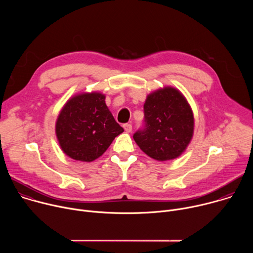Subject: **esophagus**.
Returning <instances> with one entry per match:
<instances>
[{"label": "esophagus", "mask_w": 253, "mask_h": 253, "mask_svg": "<svg viewBox=\"0 0 253 253\" xmlns=\"http://www.w3.org/2000/svg\"><path fill=\"white\" fill-rule=\"evenodd\" d=\"M123 128L124 130L127 132V133H130L132 131V125L131 124H124L123 125Z\"/></svg>", "instance_id": "1"}]
</instances>
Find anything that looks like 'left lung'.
<instances>
[{
    "label": "left lung",
    "instance_id": "8db88e82",
    "mask_svg": "<svg viewBox=\"0 0 253 253\" xmlns=\"http://www.w3.org/2000/svg\"><path fill=\"white\" fill-rule=\"evenodd\" d=\"M145 129L133 138L139 148L157 161L181 156L194 133V116L185 96L177 88L165 86L147 95L144 103Z\"/></svg>",
    "mask_w": 253,
    "mask_h": 253
}]
</instances>
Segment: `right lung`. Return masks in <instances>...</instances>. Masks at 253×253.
Wrapping results in <instances>:
<instances>
[{"label":"right lung","instance_id":"right-lung-1","mask_svg":"<svg viewBox=\"0 0 253 253\" xmlns=\"http://www.w3.org/2000/svg\"><path fill=\"white\" fill-rule=\"evenodd\" d=\"M105 94L93 91L72 96L62 107L55 133L62 151L70 158L92 162L102 156L124 129L115 121Z\"/></svg>","mask_w":253,"mask_h":253}]
</instances>
